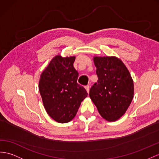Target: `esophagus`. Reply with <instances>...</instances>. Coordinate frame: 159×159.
Returning <instances> with one entry per match:
<instances>
[{
  "label": "esophagus",
  "instance_id": "obj_1",
  "mask_svg": "<svg viewBox=\"0 0 159 159\" xmlns=\"http://www.w3.org/2000/svg\"><path fill=\"white\" fill-rule=\"evenodd\" d=\"M85 88H86V91L88 92V93H89V91H90V86H85Z\"/></svg>",
  "mask_w": 159,
  "mask_h": 159
}]
</instances>
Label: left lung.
I'll list each match as a JSON object with an SVG mask.
<instances>
[{"instance_id": "1", "label": "left lung", "mask_w": 159, "mask_h": 159, "mask_svg": "<svg viewBox=\"0 0 159 159\" xmlns=\"http://www.w3.org/2000/svg\"><path fill=\"white\" fill-rule=\"evenodd\" d=\"M97 82L90 97L102 117L117 121L124 115L134 97V82L124 63L115 57H94Z\"/></svg>"}]
</instances>
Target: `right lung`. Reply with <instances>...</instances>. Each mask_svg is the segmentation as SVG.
Listing matches in <instances>:
<instances>
[{"label":"right lung","mask_w":159,"mask_h":159,"mask_svg":"<svg viewBox=\"0 0 159 159\" xmlns=\"http://www.w3.org/2000/svg\"><path fill=\"white\" fill-rule=\"evenodd\" d=\"M75 57H55L39 81V91L46 111L57 122L65 123L74 118L88 93L77 84L78 72L73 67Z\"/></svg>","instance_id":"obj_1"}]
</instances>
